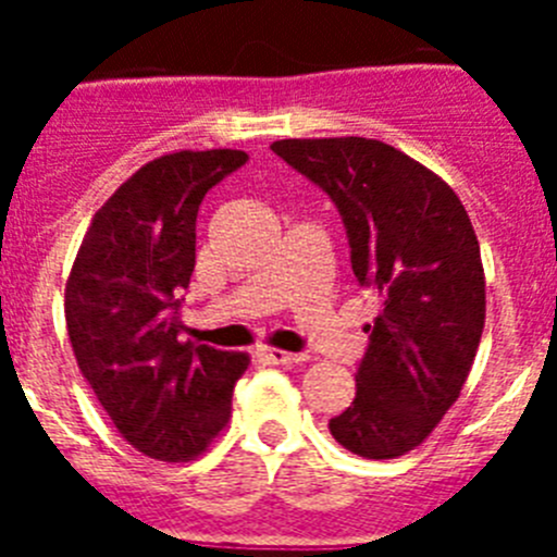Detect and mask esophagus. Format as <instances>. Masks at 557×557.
<instances>
[{"label":"esophagus","mask_w":557,"mask_h":557,"mask_svg":"<svg viewBox=\"0 0 557 557\" xmlns=\"http://www.w3.org/2000/svg\"><path fill=\"white\" fill-rule=\"evenodd\" d=\"M256 357L262 359V362H268V366H301V362H307V354H289L282 351V348L270 346L256 348Z\"/></svg>","instance_id":"34e87169"}]
</instances>
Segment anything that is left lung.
<instances>
[{
	"instance_id": "1",
	"label": "left lung",
	"mask_w": 557,
	"mask_h": 557,
	"mask_svg": "<svg viewBox=\"0 0 557 557\" xmlns=\"http://www.w3.org/2000/svg\"><path fill=\"white\" fill-rule=\"evenodd\" d=\"M270 147L334 200L354 275L379 301L357 396L329 432L368 460L407 455L460 398L480 348L485 270L469 211L441 175L385 141L339 136Z\"/></svg>"
}]
</instances>
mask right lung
<instances>
[{"label":"right lung","mask_w":557,"mask_h":557,"mask_svg":"<svg viewBox=\"0 0 557 557\" xmlns=\"http://www.w3.org/2000/svg\"><path fill=\"white\" fill-rule=\"evenodd\" d=\"M243 150H181L147 161L100 206L66 278L77 366L116 432L152 460L186 462L231 418L248 354L181 339L175 309L195 270L206 191Z\"/></svg>","instance_id":"obj_1"}]
</instances>
